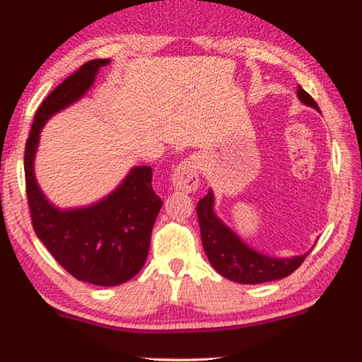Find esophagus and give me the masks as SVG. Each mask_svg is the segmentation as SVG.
<instances>
[{
  "label": "esophagus",
  "instance_id": "1",
  "mask_svg": "<svg viewBox=\"0 0 362 362\" xmlns=\"http://www.w3.org/2000/svg\"><path fill=\"white\" fill-rule=\"evenodd\" d=\"M171 185L182 192H194L199 186V171L194 158H186L176 165L171 175Z\"/></svg>",
  "mask_w": 362,
  "mask_h": 362
}]
</instances>
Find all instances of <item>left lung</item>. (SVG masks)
Here are the masks:
<instances>
[{"instance_id":"8db88e82","label":"left lung","mask_w":362,"mask_h":362,"mask_svg":"<svg viewBox=\"0 0 362 362\" xmlns=\"http://www.w3.org/2000/svg\"><path fill=\"white\" fill-rule=\"evenodd\" d=\"M296 97L301 103L320 112L316 102L298 86ZM197 219L201 240L211 265L222 276L237 284L257 285L288 276L303 264L311 250L295 257H274L247 245L229 226L221 221L214 211V192H209L197 202Z\"/></svg>"}]
</instances>
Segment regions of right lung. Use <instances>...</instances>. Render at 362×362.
<instances>
[{"label": "right lung", "mask_w": 362, "mask_h": 362, "mask_svg": "<svg viewBox=\"0 0 362 362\" xmlns=\"http://www.w3.org/2000/svg\"><path fill=\"white\" fill-rule=\"evenodd\" d=\"M110 59H93L57 86L34 117L24 151V176L34 232L72 276L98 286H117L145 265L151 230L163 201L151 186V168L135 166L110 194L90 206L61 209L44 196L34 175L39 136L56 113L81 100Z\"/></svg>", "instance_id": "1"}]
</instances>
